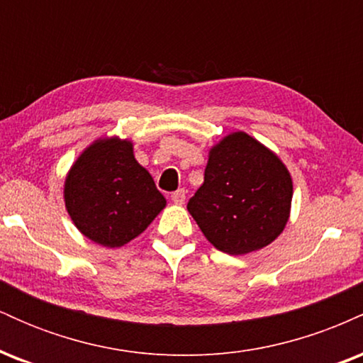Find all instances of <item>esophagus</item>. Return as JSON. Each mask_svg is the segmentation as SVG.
Here are the masks:
<instances>
[{
	"instance_id": "obj_1",
	"label": "esophagus",
	"mask_w": 363,
	"mask_h": 363,
	"mask_svg": "<svg viewBox=\"0 0 363 363\" xmlns=\"http://www.w3.org/2000/svg\"><path fill=\"white\" fill-rule=\"evenodd\" d=\"M170 198H172V201L176 203V205H184V201H186V189H177L176 193H172V196H170Z\"/></svg>"
}]
</instances>
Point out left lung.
<instances>
[{"label":"left lung","mask_w":363,"mask_h":363,"mask_svg":"<svg viewBox=\"0 0 363 363\" xmlns=\"http://www.w3.org/2000/svg\"><path fill=\"white\" fill-rule=\"evenodd\" d=\"M291 196L294 182L280 157L247 133L235 131L210 148L205 182L187 211L218 251L242 256L281 234Z\"/></svg>","instance_id":"1"}]
</instances>
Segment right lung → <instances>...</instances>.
I'll return each instance as SVG.
<instances>
[{"mask_svg":"<svg viewBox=\"0 0 363 363\" xmlns=\"http://www.w3.org/2000/svg\"><path fill=\"white\" fill-rule=\"evenodd\" d=\"M74 227L104 247H121L147 230L167 201L133 153V141L106 136L89 145L65 179Z\"/></svg>","mask_w":363,"mask_h":363,"instance_id":"add662e5","label":"right lung"}]
</instances>
